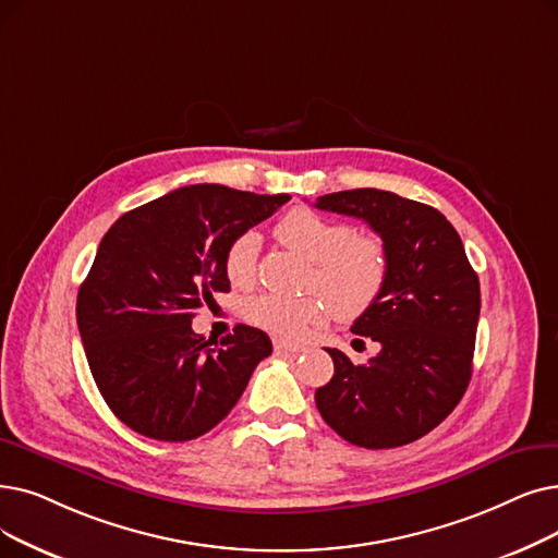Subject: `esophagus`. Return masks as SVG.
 I'll return each mask as SVG.
<instances>
[{
  "mask_svg": "<svg viewBox=\"0 0 558 558\" xmlns=\"http://www.w3.org/2000/svg\"><path fill=\"white\" fill-rule=\"evenodd\" d=\"M274 349H276V351H287V353H301V351H305L303 344L287 342V339H280V337L274 339Z\"/></svg>",
  "mask_w": 558,
  "mask_h": 558,
  "instance_id": "esophagus-1",
  "label": "esophagus"
}]
</instances>
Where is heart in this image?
<instances>
[{
  "label": "heart",
  "instance_id": "obj_1",
  "mask_svg": "<svg viewBox=\"0 0 558 558\" xmlns=\"http://www.w3.org/2000/svg\"><path fill=\"white\" fill-rule=\"evenodd\" d=\"M280 241L312 262L310 287L322 294L282 296L264 292L244 303V317L280 337H303L312 326L324 324L332 310L337 317L353 319L367 312L387 282V248L374 234H355L342 221L299 207L284 214L278 228ZM259 236L253 230L236 234L223 255V271L234 287L255 278Z\"/></svg>",
  "mask_w": 558,
  "mask_h": 558
}]
</instances>
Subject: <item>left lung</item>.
<instances>
[{"mask_svg": "<svg viewBox=\"0 0 558 558\" xmlns=\"http://www.w3.org/2000/svg\"><path fill=\"white\" fill-rule=\"evenodd\" d=\"M314 207L365 221L390 259L378 301L351 326L380 353L353 365L342 351L326 349L335 374L314 401L351 445L415 442L451 413L472 378L481 289L463 241L438 209L392 191H337Z\"/></svg>", "mask_w": 558, "mask_h": 558, "instance_id": "8db88e82", "label": "left lung"}]
</instances>
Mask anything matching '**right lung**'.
Returning a JSON list of instances; mask_svg holds the SVG:
<instances>
[{
    "instance_id": "add662e5",
    "label": "right lung",
    "mask_w": 558,
    "mask_h": 558,
    "mask_svg": "<svg viewBox=\"0 0 558 558\" xmlns=\"http://www.w3.org/2000/svg\"><path fill=\"white\" fill-rule=\"evenodd\" d=\"M289 201L221 184H191L109 228L80 287L77 326L111 413L145 438L186 442L219 424L244 395L264 330L239 324L211 347L191 328L196 310L230 292V241Z\"/></svg>"
}]
</instances>
